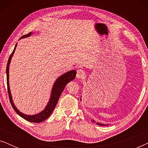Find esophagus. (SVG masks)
<instances>
[{
  "mask_svg": "<svg viewBox=\"0 0 148 148\" xmlns=\"http://www.w3.org/2000/svg\"><path fill=\"white\" fill-rule=\"evenodd\" d=\"M85 75V73L82 69H78L77 71L76 77L77 79H82Z\"/></svg>",
  "mask_w": 148,
  "mask_h": 148,
  "instance_id": "obj_1",
  "label": "esophagus"
}]
</instances>
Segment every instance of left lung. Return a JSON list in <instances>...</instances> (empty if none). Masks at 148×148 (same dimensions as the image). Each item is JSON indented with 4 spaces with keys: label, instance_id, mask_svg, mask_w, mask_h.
Segmentation results:
<instances>
[{
    "label": "left lung",
    "instance_id": "left-lung-1",
    "mask_svg": "<svg viewBox=\"0 0 148 148\" xmlns=\"http://www.w3.org/2000/svg\"><path fill=\"white\" fill-rule=\"evenodd\" d=\"M81 100H82V96H81V99H80ZM92 122H94V123H96V121H95L94 120H92ZM97 125H100V126H106L107 125H104V124H101V123H96Z\"/></svg>",
    "mask_w": 148,
    "mask_h": 148
}]
</instances>
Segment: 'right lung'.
<instances>
[{"label": "right lung", "mask_w": 148, "mask_h": 148, "mask_svg": "<svg viewBox=\"0 0 148 148\" xmlns=\"http://www.w3.org/2000/svg\"><path fill=\"white\" fill-rule=\"evenodd\" d=\"M32 34V32L30 33L26 34V35H24L22 36V37L20 38L19 40H21V38H25L27 37H29ZM17 44H16L15 46V48H14L13 52H12L11 55H10V57L9 58V60H8L7 64V89H8V94H9V97L10 102L13 106V108L16 112L20 116L22 117V118L25 119V120L29 121V122L32 123H40L44 121L46 119H47L48 117L50 116V114H52V112H53L54 108H55L56 104H57L58 99H59V97L60 96V94H62V91L64 90V88H65L66 85L68 84L69 82H71L72 80H73L75 77L76 76L77 71L75 70H71L65 73L62 75H60L59 77L57 78V79L56 80V82H54L53 85V87H52V91H51V94H50V100L48 101L47 105H46L45 108L43 110L41 111V112L38 113V114H33V115H28L25 114L24 113H22L21 112L18 110L17 107L15 106V104H14L13 98H12L11 90H10V87H9V65L10 63H11V58L13 57V55L14 54V52H15V50L16 49V47H17Z\"/></svg>", "instance_id": "obj_1"}]
</instances>
